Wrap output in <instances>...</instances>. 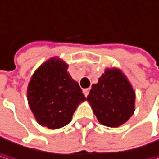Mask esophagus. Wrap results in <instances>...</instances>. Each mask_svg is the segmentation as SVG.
I'll use <instances>...</instances> for the list:
<instances>
[{
	"label": "esophagus",
	"mask_w": 159,
	"mask_h": 159,
	"mask_svg": "<svg viewBox=\"0 0 159 159\" xmlns=\"http://www.w3.org/2000/svg\"><path fill=\"white\" fill-rule=\"evenodd\" d=\"M89 88H84V89H83V92H84V95L85 96H87L88 95V94H89Z\"/></svg>",
	"instance_id": "34e87169"
}]
</instances>
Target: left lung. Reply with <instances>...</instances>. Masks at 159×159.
Wrapping results in <instances>:
<instances>
[{
  "mask_svg": "<svg viewBox=\"0 0 159 159\" xmlns=\"http://www.w3.org/2000/svg\"><path fill=\"white\" fill-rule=\"evenodd\" d=\"M86 100L98 122L109 127H118L135 112L136 93L132 84L118 68H107L93 84Z\"/></svg>",
  "mask_w": 159,
  "mask_h": 159,
  "instance_id": "obj_1",
  "label": "left lung"
}]
</instances>
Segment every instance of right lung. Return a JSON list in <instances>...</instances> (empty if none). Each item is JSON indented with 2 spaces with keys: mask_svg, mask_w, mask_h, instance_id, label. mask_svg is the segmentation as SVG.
Returning a JSON list of instances; mask_svg holds the SVG:
<instances>
[{
  "mask_svg": "<svg viewBox=\"0 0 159 159\" xmlns=\"http://www.w3.org/2000/svg\"><path fill=\"white\" fill-rule=\"evenodd\" d=\"M67 69L65 61L52 57L37 68L27 87L31 111L37 122L49 129L68 125L77 107L86 99Z\"/></svg>",
  "mask_w": 159,
  "mask_h": 159,
  "instance_id": "1",
  "label": "right lung"
}]
</instances>
